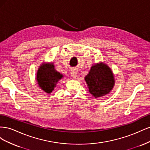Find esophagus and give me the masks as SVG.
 <instances>
[{
	"label": "esophagus",
	"mask_w": 150,
	"mask_h": 150,
	"mask_svg": "<svg viewBox=\"0 0 150 150\" xmlns=\"http://www.w3.org/2000/svg\"><path fill=\"white\" fill-rule=\"evenodd\" d=\"M71 74L72 78H76L77 77V74H78V71H77V70L75 69H72L71 72Z\"/></svg>",
	"instance_id": "34e87169"
}]
</instances>
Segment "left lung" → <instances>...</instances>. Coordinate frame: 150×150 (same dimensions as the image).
<instances>
[{
	"label": "left lung",
	"mask_w": 150,
	"mask_h": 150,
	"mask_svg": "<svg viewBox=\"0 0 150 150\" xmlns=\"http://www.w3.org/2000/svg\"><path fill=\"white\" fill-rule=\"evenodd\" d=\"M89 93L95 98L104 96L110 92L115 84L114 76L110 68L104 64H97L91 67L85 77Z\"/></svg>",
	"instance_id": "obj_1"
}]
</instances>
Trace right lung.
<instances>
[{"mask_svg":"<svg viewBox=\"0 0 150 150\" xmlns=\"http://www.w3.org/2000/svg\"><path fill=\"white\" fill-rule=\"evenodd\" d=\"M62 77V74L54 69L52 64H44L40 66L38 71L37 81L40 88L45 92L51 93Z\"/></svg>","mask_w":150,"mask_h":150,"instance_id":"add662e5","label":"right lung"}]
</instances>
